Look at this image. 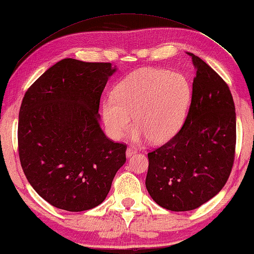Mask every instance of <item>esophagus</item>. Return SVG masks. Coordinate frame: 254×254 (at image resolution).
Here are the masks:
<instances>
[{"label": "esophagus", "mask_w": 254, "mask_h": 254, "mask_svg": "<svg viewBox=\"0 0 254 254\" xmlns=\"http://www.w3.org/2000/svg\"><path fill=\"white\" fill-rule=\"evenodd\" d=\"M136 153H137V148H136V147H132V146H130V147H128V148H127V151H126V155H127V157H130L131 155L136 154Z\"/></svg>", "instance_id": "1"}]
</instances>
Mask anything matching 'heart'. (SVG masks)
<instances>
[{
    "label": "heart",
    "mask_w": 254,
    "mask_h": 254,
    "mask_svg": "<svg viewBox=\"0 0 254 254\" xmlns=\"http://www.w3.org/2000/svg\"><path fill=\"white\" fill-rule=\"evenodd\" d=\"M190 100V86L180 73L144 68L123 78L114 98L102 103V119L108 135L119 139L130 129L134 117L136 137L166 142L184 123Z\"/></svg>",
    "instance_id": "b5f03b06"
}]
</instances>
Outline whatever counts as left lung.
<instances>
[{
    "mask_svg": "<svg viewBox=\"0 0 254 254\" xmlns=\"http://www.w3.org/2000/svg\"><path fill=\"white\" fill-rule=\"evenodd\" d=\"M185 124L169 142L147 154L146 189L172 211L196 209L228 180L235 157L236 115L227 83L198 56Z\"/></svg>",
    "mask_w": 254,
    "mask_h": 254,
    "instance_id": "left-lung-1",
    "label": "left lung"
}]
</instances>
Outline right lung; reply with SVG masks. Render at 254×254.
<instances>
[{"mask_svg":"<svg viewBox=\"0 0 254 254\" xmlns=\"http://www.w3.org/2000/svg\"><path fill=\"white\" fill-rule=\"evenodd\" d=\"M111 63L65 58L48 68L24 94L19 112L18 152L36 192L67 211L105 200L126 162L127 145L103 132L99 106Z\"/></svg>","mask_w":254,"mask_h":254,"instance_id":"right-lung-1","label":"right lung"}]
</instances>
